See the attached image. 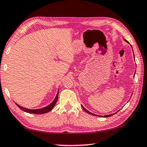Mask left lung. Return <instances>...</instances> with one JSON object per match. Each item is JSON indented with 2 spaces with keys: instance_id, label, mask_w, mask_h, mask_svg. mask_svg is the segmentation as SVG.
Instances as JSON below:
<instances>
[{
  "instance_id": "obj_1",
  "label": "left lung",
  "mask_w": 147,
  "mask_h": 147,
  "mask_svg": "<svg viewBox=\"0 0 147 147\" xmlns=\"http://www.w3.org/2000/svg\"><path fill=\"white\" fill-rule=\"evenodd\" d=\"M82 108H83L84 110V111L86 112V113H89L90 115H95H95H94V114H93V113H90V112H89L88 111L86 110V109L84 107H82ZM113 115H114V114H112V115H105V116H104V117H109V116H113ZM96 116H98V115H96Z\"/></svg>"
}]
</instances>
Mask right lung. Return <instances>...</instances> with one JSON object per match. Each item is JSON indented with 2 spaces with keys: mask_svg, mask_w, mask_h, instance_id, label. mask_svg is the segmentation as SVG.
I'll return each mask as SVG.
<instances>
[{
  "mask_svg": "<svg viewBox=\"0 0 147 147\" xmlns=\"http://www.w3.org/2000/svg\"><path fill=\"white\" fill-rule=\"evenodd\" d=\"M57 98H58V93L57 94L56 97H55V98L53 100V101L52 102V103L49 105L48 106L44 107V108L42 109H35V110H31V109H27L26 108H23V107H21L20 105H18V104L17 106L19 107L20 109H22V110L24 111L25 112H27V113H32V114H38V115H41V114H44V113H48V112L50 111L53 108V107L55 106V103H56V102L57 101Z\"/></svg>",
  "mask_w": 147,
  "mask_h": 147,
  "instance_id": "1",
  "label": "right lung"
}]
</instances>
